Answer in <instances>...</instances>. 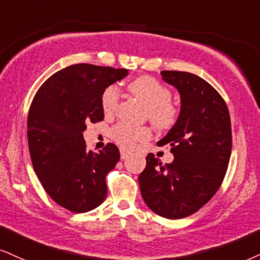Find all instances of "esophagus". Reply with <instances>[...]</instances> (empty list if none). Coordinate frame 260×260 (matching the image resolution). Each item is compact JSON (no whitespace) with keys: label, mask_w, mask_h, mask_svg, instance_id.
I'll list each match as a JSON object with an SVG mask.
<instances>
[{"label":"esophagus","mask_w":260,"mask_h":260,"mask_svg":"<svg viewBox=\"0 0 260 260\" xmlns=\"http://www.w3.org/2000/svg\"><path fill=\"white\" fill-rule=\"evenodd\" d=\"M127 155H129V154H127L126 150H125V149H121V150H120V159H121V160L126 159Z\"/></svg>","instance_id":"esophagus-1"}]
</instances>
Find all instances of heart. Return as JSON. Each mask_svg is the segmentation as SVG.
<instances>
[{
  "label": "heart",
  "instance_id": "heart-1",
  "mask_svg": "<svg viewBox=\"0 0 260 260\" xmlns=\"http://www.w3.org/2000/svg\"><path fill=\"white\" fill-rule=\"evenodd\" d=\"M131 94L147 107L148 119L156 127L171 129L178 118V111L171 104V91L164 84L149 76H140L127 85ZM119 104V92L115 86L106 88L101 96L102 111L106 115L113 114ZM114 140L124 148L133 149L137 142H143L150 137L146 127H133L126 124H118L113 129Z\"/></svg>",
  "mask_w": 260,
  "mask_h": 260
}]
</instances>
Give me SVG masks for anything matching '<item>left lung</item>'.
I'll use <instances>...</instances> for the list:
<instances>
[{
    "label": "left lung",
    "instance_id": "obj_1",
    "mask_svg": "<svg viewBox=\"0 0 260 260\" xmlns=\"http://www.w3.org/2000/svg\"><path fill=\"white\" fill-rule=\"evenodd\" d=\"M181 96L177 121L158 146L171 147L174 161L147 155L139 184L153 212L179 219L200 210L222 184L232 154V123L219 92L197 75L161 71Z\"/></svg>",
    "mask_w": 260,
    "mask_h": 260
}]
</instances>
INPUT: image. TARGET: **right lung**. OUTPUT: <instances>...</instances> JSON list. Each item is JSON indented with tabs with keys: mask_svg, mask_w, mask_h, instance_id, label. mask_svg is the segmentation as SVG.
Segmentation results:
<instances>
[{
	"mask_svg": "<svg viewBox=\"0 0 260 260\" xmlns=\"http://www.w3.org/2000/svg\"><path fill=\"white\" fill-rule=\"evenodd\" d=\"M127 76V70L76 63L50 76L32 100L27 142L34 170L47 194L66 210L88 212L104 203L106 176L119 161L108 143L99 153L86 150L88 123L104 120L101 96Z\"/></svg>",
	"mask_w": 260,
	"mask_h": 260,
	"instance_id": "obj_1",
	"label": "right lung"
}]
</instances>
